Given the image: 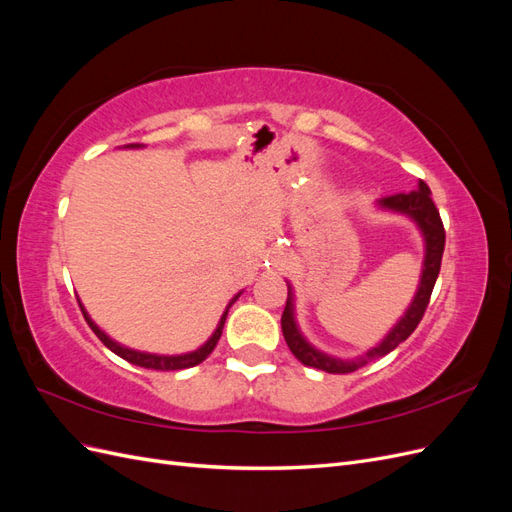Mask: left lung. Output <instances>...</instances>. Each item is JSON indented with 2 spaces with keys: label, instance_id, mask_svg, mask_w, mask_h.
<instances>
[{
  "label": "left lung",
  "instance_id": "8db88e82",
  "mask_svg": "<svg viewBox=\"0 0 512 512\" xmlns=\"http://www.w3.org/2000/svg\"><path fill=\"white\" fill-rule=\"evenodd\" d=\"M376 207L382 211L406 215V218H410L416 224L418 232H421V237H423V250H425L423 269H421V280H418L412 303L408 305L404 316L397 320L395 327L384 335L380 344L369 348L365 354L356 356V359H339V356H331L307 342L297 324V314H294L292 286L286 282L288 284V299H286V307L282 314V331H284V339H286L290 352L307 367L329 371V374H350V371H356L359 367L367 365L369 361L380 359V356L395 350L401 342H406V339L418 327V322H421L425 309L429 305L431 290H433V286H436L438 273H440L444 239H446L440 213L431 200V190L427 188L425 181H418L416 190L380 198V200H376Z\"/></svg>",
  "mask_w": 512,
  "mask_h": 512
}]
</instances>
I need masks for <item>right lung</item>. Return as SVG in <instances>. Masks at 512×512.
Here are the masks:
<instances>
[{
  "label": "right lung",
  "mask_w": 512,
  "mask_h": 512,
  "mask_svg": "<svg viewBox=\"0 0 512 512\" xmlns=\"http://www.w3.org/2000/svg\"><path fill=\"white\" fill-rule=\"evenodd\" d=\"M126 149H141V147H145V145H138V143H132V145H123ZM243 294V290H239L235 297H232L230 301H228V305H226V309H224V314L220 316V322H218V327H215V331L211 333V337L207 339V342L200 346V348H196V350H192V352H183V354H153V352H143V350H134V348H128V346H123V344H119V342H115L113 337H108L98 324L91 320V316L87 314V309L83 307V303H81V299H79V305H81V312H83V316H85V320H87V324L91 327V331H94L98 337H100V342L108 348V350H113L117 356H121V359H126L128 363H132V365H141V367H147V369H160V371H173V369H188V367H194V365H198V363H203L207 356L213 352V348L218 346V339L222 337V329H224V322H226V316H228V309L232 307V303H235L239 297Z\"/></svg>",
  "instance_id": "1"
}]
</instances>
